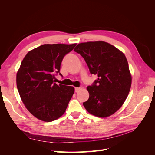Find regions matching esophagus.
I'll use <instances>...</instances> for the list:
<instances>
[{"mask_svg":"<svg viewBox=\"0 0 155 155\" xmlns=\"http://www.w3.org/2000/svg\"><path fill=\"white\" fill-rule=\"evenodd\" d=\"M80 89H81V88L80 87H76V88H75V92H78L79 90H80Z\"/></svg>","mask_w":155,"mask_h":155,"instance_id":"obj_1","label":"esophagus"}]
</instances>
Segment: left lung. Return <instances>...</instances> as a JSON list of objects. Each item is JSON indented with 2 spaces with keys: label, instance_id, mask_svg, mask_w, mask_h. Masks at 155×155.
I'll use <instances>...</instances> for the list:
<instances>
[{
  "label": "left lung",
  "instance_id": "8db88e82",
  "mask_svg": "<svg viewBox=\"0 0 155 155\" xmlns=\"http://www.w3.org/2000/svg\"><path fill=\"white\" fill-rule=\"evenodd\" d=\"M74 51L85 59L91 74L98 77L87 88L89 98L84 107L100 118L113 114L124 104L132 81L125 55L104 41L78 44Z\"/></svg>",
  "mask_w": 155,
  "mask_h": 155
}]
</instances>
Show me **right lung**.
Wrapping results in <instances>:
<instances>
[{
  "label": "right lung",
  "mask_w": 155,
  "mask_h": 155,
  "mask_svg": "<svg viewBox=\"0 0 155 155\" xmlns=\"http://www.w3.org/2000/svg\"><path fill=\"white\" fill-rule=\"evenodd\" d=\"M76 44L43 45L30 51L17 74V87L23 104L37 119L52 121L66 110L74 88L55 82L64 55Z\"/></svg>",
  "instance_id": "obj_1"
}]
</instances>
